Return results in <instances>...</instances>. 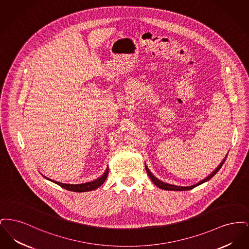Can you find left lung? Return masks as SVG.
I'll list each match as a JSON object with an SVG mask.
<instances>
[{
  "label": "left lung",
  "mask_w": 249,
  "mask_h": 249,
  "mask_svg": "<svg viewBox=\"0 0 249 249\" xmlns=\"http://www.w3.org/2000/svg\"><path fill=\"white\" fill-rule=\"evenodd\" d=\"M227 156L228 155H226L225 159L221 161V163L219 164V165L217 166L215 169H214V171H213L207 178H204V179H202L201 181H199L198 183H196V184H194V185H191V186H178V185H174V184H169V183H166V182H163V181H161V180H160L159 178H156L154 175L150 172V170L148 169V167L145 165V170H146V173H147V175H148V177L150 178V179L152 180V182L154 183L155 185L157 186V187H159L160 189H161V190H176V191H183V190H192L193 188H195V187H197V186H200L201 185L202 183H205V182H207L208 180H210L211 178H213V176L220 170V168L222 167L223 165V163L225 162L226 158H227Z\"/></svg>",
  "instance_id": "8db88e82"
}]
</instances>
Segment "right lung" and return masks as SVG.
Segmentation results:
<instances>
[{
	"label": "right lung",
	"mask_w": 249,
	"mask_h": 249,
	"mask_svg": "<svg viewBox=\"0 0 249 249\" xmlns=\"http://www.w3.org/2000/svg\"><path fill=\"white\" fill-rule=\"evenodd\" d=\"M108 171H109V168L107 167L106 172L103 174V176H101L100 178L92 180V181H89V182H85V183H81V184H67V183H62V182H59V181H56V180H53V179H50L48 177L42 175L45 178H47L49 181L59 185V187L65 189L67 190H71V191H74V192H86V191H90V190H94L96 189H98L99 187H101L107 178V175H108Z\"/></svg>",
	"instance_id": "right-lung-1"
}]
</instances>
